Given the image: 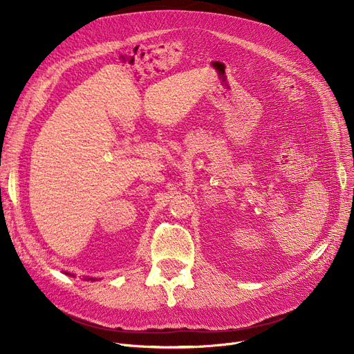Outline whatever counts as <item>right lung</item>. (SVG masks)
I'll return each instance as SVG.
<instances>
[{
	"label": "right lung",
	"instance_id": "1",
	"mask_svg": "<svg viewBox=\"0 0 354 354\" xmlns=\"http://www.w3.org/2000/svg\"><path fill=\"white\" fill-rule=\"evenodd\" d=\"M65 274H68V272H65ZM87 280H95V279H87Z\"/></svg>",
	"mask_w": 354,
	"mask_h": 354
}]
</instances>
